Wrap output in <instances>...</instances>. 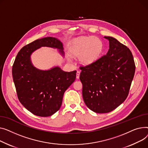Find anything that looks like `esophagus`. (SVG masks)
I'll use <instances>...</instances> for the list:
<instances>
[{
	"instance_id": "obj_1",
	"label": "esophagus",
	"mask_w": 148,
	"mask_h": 148,
	"mask_svg": "<svg viewBox=\"0 0 148 148\" xmlns=\"http://www.w3.org/2000/svg\"><path fill=\"white\" fill-rule=\"evenodd\" d=\"M79 76H80V71H77V72H76V78H77V79H79Z\"/></svg>"
}]
</instances>
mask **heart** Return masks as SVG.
<instances>
[{"instance_id": "heart-1", "label": "heart", "mask_w": 148, "mask_h": 148, "mask_svg": "<svg viewBox=\"0 0 148 148\" xmlns=\"http://www.w3.org/2000/svg\"><path fill=\"white\" fill-rule=\"evenodd\" d=\"M103 45L101 40L96 37H79L72 42L71 53L79 57L84 64H90L96 60L101 54Z\"/></svg>"}]
</instances>
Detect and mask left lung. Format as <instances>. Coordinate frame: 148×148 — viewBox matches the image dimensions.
Wrapping results in <instances>:
<instances>
[{"label": "left lung", "mask_w": 148, "mask_h": 148, "mask_svg": "<svg viewBox=\"0 0 148 148\" xmlns=\"http://www.w3.org/2000/svg\"><path fill=\"white\" fill-rule=\"evenodd\" d=\"M109 42L106 55L80 67L84 101L90 110L99 114L114 110L127 99L135 73L131 51L117 39Z\"/></svg>", "instance_id": "left-lung-1"}]
</instances>
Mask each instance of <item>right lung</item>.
<instances>
[{
	"label": "right lung",
	"instance_id": "obj_1",
	"mask_svg": "<svg viewBox=\"0 0 148 148\" xmlns=\"http://www.w3.org/2000/svg\"><path fill=\"white\" fill-rule=\"evenodd\" d=\"M42 47L57 48L63 55V43L58 39L47 37L23 47L12 66V77L18 100L33 114L47 117L57 112L66 90L75 81L76 71L67 72L59 67L48 71L36 69L30 56Z\"/></svg>",
	"mask_w": 148,
	"mask_h": 148
}]
</instances>
